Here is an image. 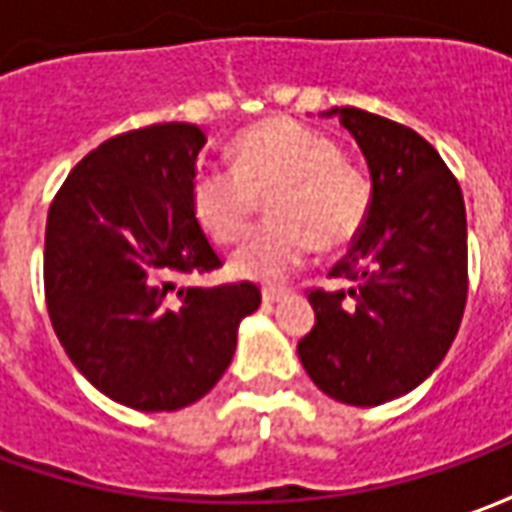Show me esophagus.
<instances>
[{
  "label": "esophagus",
  "instance_id": "esophagus-1",
  "mask_svg": "<svg viewBox=\"0 0 512 512\" xmlns=\"http://www.w3.org/2000/svg\"><path fill=\"white\" fill-rule=\"evenodd\" d=\"M285 296H288V290H282V288H263V301H266V304H274V301L285 299Z\"/></svg>",
  "mask_w": 512,
  "mask_h": 512
}]
</instances>
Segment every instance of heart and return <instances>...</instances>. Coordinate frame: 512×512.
Here are the masks:
<instances>
[{"mask_svg": "<svg viewBox=\"0 0 512 512\" xmlns=\"http://www.w3.org/2000/svg\"><path fill=\"white\" fill-rule=\"evenodd\" d=\"M235 169L205 164L191 180V211L216 244H235L255 219L257 197L271 222L246 238L230 271L255 282L288 279L318 244L343 249L362 233L373 205L370 180L345 164L332 139L296 120H266L233 145Z\"/></svg>", "mask_w": 512, "mask_h": 512, "instance_id": "1", "label": "heart"}]
</instances>
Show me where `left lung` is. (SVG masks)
Here are the masks:
<instances>
[{
  "label": "left lung",
  "mask_w": 512,
  "mask_h": 512,
  "mask_svg": "<svg viewBox=\"0 0 512 512\" xmlns=\"http://www.w3.org/2000/svg\"><path fill=\"white\" fill-rule=\"evenodd\" d=\"M370 169L373 205L332 277L356 288L312 290L315 326L299 359L315 386L348 406L408 395L441 365L466 307V208L458 180L417 131L334 106Z\"/></svg>",
  "instance_id": "obj_1"
}]
</instances>
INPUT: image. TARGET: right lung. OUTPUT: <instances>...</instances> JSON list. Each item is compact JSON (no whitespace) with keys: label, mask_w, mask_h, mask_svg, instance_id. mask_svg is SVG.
Masks as SVG:
<instances>
[{"label":"right lung","mask_w":512,"mask_h":512,"mask_svg":"<svg viewBox=\"0 0 512 512\" xmlns=\"http://www.w3.org/2000/svg\"><path fill=\"white\" fill-rule=\"evenodd\" d=\"M205 134L161 123L106 139L73 167L46 222V304L90 384L136 411H178L211 392L238 326L260 307L252 282L178 288L222 266L191 211Z\"/></svg>","instance_id":"obj_1"}]
</instances>
